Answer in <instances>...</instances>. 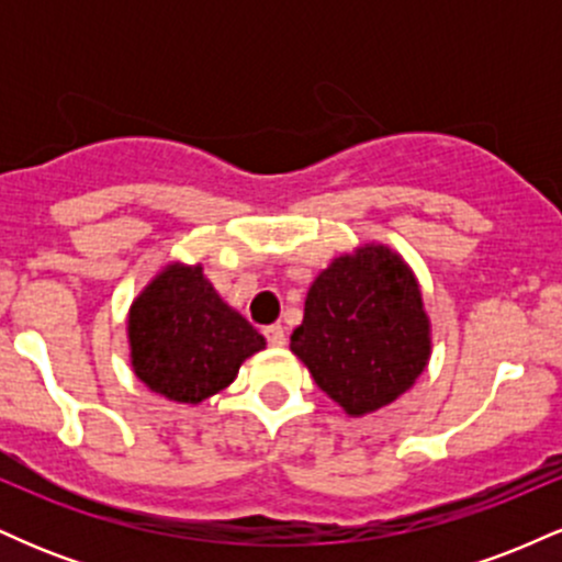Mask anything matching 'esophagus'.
I'll list each match as a JSON object with an SVG mask.
<instances>
[{
    "label": "esophagus",
    "instance_id": "34e87169",
    "mask_svg": "<svg viewBox=\"0 0 562 562\" xmlns=\"http://www.w3.org/2000/svg\"><path fill=\"white\" fill-rule=\"evenodd\" d=\"M263 335H267L269 346H274V348L285 346V330H282V325H269V327H263Z\"/></svg>",
    "mask_w": 562,
    "mask_h": 562
}]
</instances>
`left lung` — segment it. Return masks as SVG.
Segmentation results:
<instances>
[{
    "label": "left lung",
    "mask_w": 562,
    "mask_h": 562,
    "mask_svg": "<svg viewBox=\"0 0 562 562\" xmlns=\"http://www.w3.org/2000/svg\"><path fill=\"white\" fill-rule=\"evenodd\" d=\"M430 317L402 254L364 243L314 277L290 351L348 417L396 402L428 367Z\"/></svg>",
    "instance_id": "8db88e82"
}]
</instances>
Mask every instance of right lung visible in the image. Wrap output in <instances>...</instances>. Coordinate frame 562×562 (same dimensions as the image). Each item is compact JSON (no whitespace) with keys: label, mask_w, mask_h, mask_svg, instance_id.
Listing matches in <instances>:
<instances>
[{"label":"right lung","mask_w":562,"mask_h":562,"mask_svg":"<svg viewBox=\"0 0 562 562\" xmlns=\"http://www.w3.org/2000/svg\"><path fill=\"white\" fill-rule=\"evenodd\" d=\"M128 362L158 396L200 404L227 389L240 364L261 348L263 335L229 306L203 263L169 261L150 277L126 317Z\"/></svg>","instance_id":"right-lung-1"}]
</instances>
